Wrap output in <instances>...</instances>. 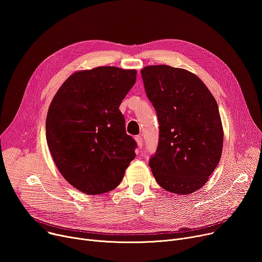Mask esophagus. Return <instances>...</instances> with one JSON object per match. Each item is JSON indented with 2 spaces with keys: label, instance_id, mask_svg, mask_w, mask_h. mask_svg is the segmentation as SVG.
I'll return each instance as SVG.
<instances>
[{
  "label": "esophagus",
  "instance_id": "esophagus-1",
  "mask_svg": "<svg viewBox=\"0 0 262 262\" xmlns=\"http://www.w3.org/2000/svg\"><path fill=\"white\" fill-rule=\"evenodd\" d=\"M136 141H137V144H138L139 147H142L143 146V139L141 136H136Z\"/></svg>",
  "mask_w": 262,
  "mask_h": 262
}]
</instances>
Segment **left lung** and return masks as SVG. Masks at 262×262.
I'll return each mask as SVG.
<instances>
[{
  "label": "left lung",
  "instance_id": "left-lung-1",
  "mask_svg": "<svg viewBox=\"0 0 262 262\" xmlns=\"http://www.w3.org/2000/svg\"><path fill=\"white\" fill-rule=\"evenodd\" d=\"M141 75L159 122L158 146L149 168L162 189L180 195L193 193L208 181L222 155L224 134L216 101L185 69L148 66Z\"/></svg>",
  "mask_w": 262,
  "mask_h": 262
}]
</instances>
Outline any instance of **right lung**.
Returning <instances> with one entry per match:
<instances>
[{
    "instance_id": "obj_1",
    "label": "right lung",
    "mask_w": 262,
    "mask_h": 262,
    "mask_svg": "<svg viewBox=\"0 0 262 262\" xmlns=\"http://www.w3.org/2000/svg\"><path fill=\"white\" fill-rule=\"evenodd\" d=\"M136 70L98 67L73 73L50 105L46 134L64 180L86 194L119 186L137 147L119 107L136 82Z\"/></svg>"
}]
</instances>
